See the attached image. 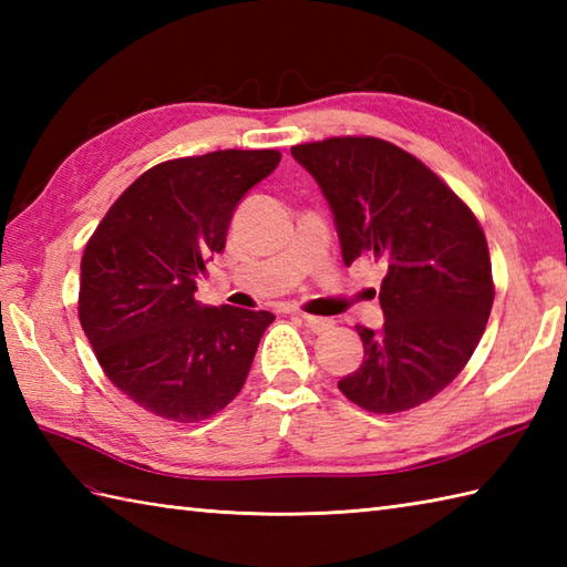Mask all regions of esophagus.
Returning a JSON list of instances; mask_svg holds the SVG:
<instances>
[{
  "mask_svg": "<svg viewBox=\"0 0 567 567\" xmlns=\"http://www.w3.org/2000/svg\"><path fill=\"white\" fill-rule=\"evenodd\" d=\"M299 319H302L307 327L315 331V333H327L331 327H333V319H327V317H315V315H299Z\"/></svg>",
  "mask_w": 567,
  "mask_h": 567,
  "instance_id": "34e87169",
  "label": "esophagus"
}]
</instances>
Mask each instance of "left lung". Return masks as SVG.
<instances>
[{
    "label": "left lung",
    "instance_id": "1",
    "mask_svg": "<svg viewBox=\"0 0 567 567\" xmlns=\"http://www.w3.org/2000/svg\"><path fill=\"white\" fill-rule=\"evenodd\" d=\"M327 197L343 262L375 256L382 329L358 327L363 363L339 390L375 414L436 396L485 333L495 285L483 228L465 202L412 153L370 136L292 148Z\"/></svg>",
    "mask_w": 567,
    "mask_h": 567
}]
</instances>
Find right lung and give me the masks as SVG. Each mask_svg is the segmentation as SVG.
Wrapping results in <instances>:
<instances>
[{"label":"right lung","instance_id":"1","mask_svg":"<svg viewBox=\"0 0 567 567\" xmlns=\"http://www.w3.org/2000/svg\"><path fill=\"white\" fill-rule=\"evenodd\" d=\"M277 151H214L151 167L84 246L80 323L118 390L155 416L195 424L244 388L270 311L207 307L197 277L238 202L268 177Z\"/></svg>","mask_w":567,"mask_h":567}]
</instances>
